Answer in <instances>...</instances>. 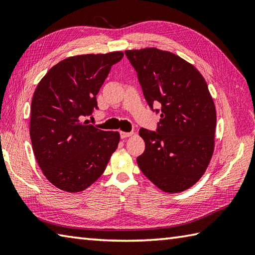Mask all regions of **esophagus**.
I'll list each match as a JSON object with an SVG mask.
<instances>
[{"instance_id": "34e87169", "label": "esophagus", "mask_w": 255, "mask_h": 255, "mask_svg": "<svg viewBox=\"0 0 255 255\" xmlns=\"http://www.w3.org/2000/svg\"><path fill=\"white\" fill-rule=\"evenodd\" d=\"M133 134V132L131 131V132H126V131H121V138L122 139H124V138H128V137H130V136H132Z\"/></svg>"}]
</instances>
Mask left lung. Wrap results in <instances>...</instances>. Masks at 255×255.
I'll return each instance as SVG.
<instances>
[{"label":"left lung","instance_id":"obj_1","mask_svg":"<svg viewBox=\"0 0 255 255\" xmlns=\"http://www.w3.org/2000/svg\"><path fill=\"white\" fill-rule=\"evenodd\" d=\"M145 101L161 104L156 131L140 128L144 152L140 170L166 193L193 186L207 169L215 148L216 108L207 83L193 64L156 48L126 50ZM159 113V110H155Z\"/></svg>","mask_w":255,"mask_h":255}]
</instances>
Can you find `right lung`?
I'll use <instances>...</instances> for the list:
<instances>
[{"label": "right lung", "instance_id": "right-lung-1", "mask_svg": "<svg viewBox=\"0 0 255 255\" xmlns=\"http://www.w3.org/2000/svg\"><path fill=\"white\" fill-rule=\"evenodd\" d=\"M122 51L64 59L40 80L30 106L32 151L44 175L64 192H82L105 171L118 147V131L81 118L97 107L96 95Z\"/></svg>", "mask_w": 255, "mask_h": 255}]
</instances>
